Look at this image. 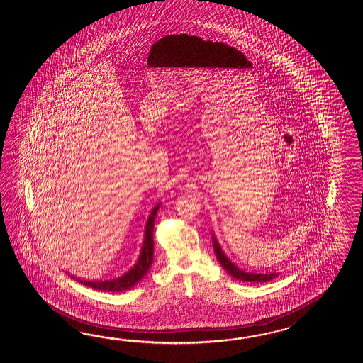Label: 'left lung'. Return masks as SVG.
I'll list each match as a JSON object with an SVG mask.
<instances>
[{
  "label": "left lung",
  "mask_w": 363,
  "mask_h": 363,
  "mask_svg": "<svg viewBox=\"0 0 363 363\" xmlns=\"http://www.w3.org/2000/svg\"><path fill=\"white\" fill-rule=\"evenodd\" d=\"M213 247L216 252V258L219 263L222 264L224 270L227 271L231 277H233L241 281H250V283H266L270 281L271 279L279 277L278 272H272V274H255V272H247V271L241 270L235 263L230 261V258L225 255L223 249L219 245L216 236L213 235Z\"/></svg>",
  "instance_id": "obj_1"
}]
</instances>
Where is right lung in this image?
I'll use <instances>...</instances> for the list:
<instances>
[{
    "mask_svg": "<svg viewBox=\"0 0 363 363\" xmlns=\"http://www.w3.org/2000/svg\"><path fill=\"white\" fill-rule=\"evenodd\" d=\"M160 205H161V202L158 205H155L150 216L147 218L139 259L132 266L131 270L127 271L125 274L118 277V278L108 279V280H97V281L77 280V281L82 283L83 286H91V288L104 291V292H124V291H128L135 284H138L140 280L145 277V274L153 263V242H155L153 241V230H155V216H157Z\"/></svg>",
    "mask_w": 363,
    "mask_h": 363,
    "instance_id": "add662e5",
    "label": "right lung"
}]
</instances>
